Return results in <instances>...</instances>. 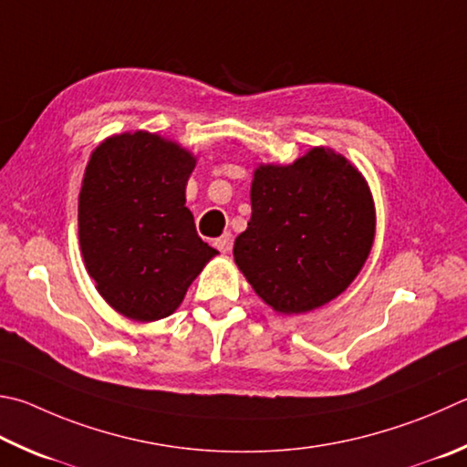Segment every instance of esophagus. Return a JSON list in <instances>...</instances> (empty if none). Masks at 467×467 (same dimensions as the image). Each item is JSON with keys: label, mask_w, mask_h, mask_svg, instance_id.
Instances as JSON below:
<instances>
[{"label": "esophagus", "mask_w": 467, "mask_h": 467, "mask_svg": "<svg viewBox=\"0 0 467 467\" xmlns=\"http://www.w3.org/2000/svg\"><path fill=\"white\" fill-rule=\"evenodd\" d=\"M214 247L220 251V253H224V255H228V253H231V249H233V239H231V234H223V236H218V239L214 241Z\"/></svg>", "instance_id": "obj_1"}]
</instances>
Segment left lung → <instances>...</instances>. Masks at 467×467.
Here are the masks:
<instances>
[{"mask_svg": "<svg viewBox=\"0 0 467 467\" xmlns=\"http://www.w3.org/2000/svg\"><path fill=\"white\" fill-rule=\"evenodd\" d=\"M376 204L366 177L328 147L292 163H261L251 220L234 239L236 267L279 315H304L341 296L374 247Z\"/></svg>", "mask_w": 467, "mask_h": 467, "instance_id": "1", "label": "left lung"}]
</instances>
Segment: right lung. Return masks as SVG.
<instances>
[{
	"mask_svg": "<svg viewBox=\"0 0 467 467\" xmlns=\"http://www.w3.org/2000/svg\"><path fill=\"white\" fill-rule=\"evenodd\" d=\"M196 161L180 142L147 130L112 134L93 149L79 192V247L118 315L137 322L173 315L218 255L185 208Z\"/></svg>",
	"mask_w": 467,
	"mask_h": 467,
	"instance_id": "1",
	"label": "right lung"
}]
</instances>
